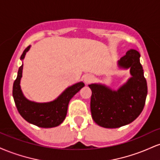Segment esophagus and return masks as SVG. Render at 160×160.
<instances>
[{
    "label": "esophagus",
    "instance_id": "obj_1",
    "mask_svg": "<svg viewBox=\"0 0 160 160\" xmlns=\"http://www.w3.org/2000/svg\"><path fill=\"white\" fill-rule=\"evenodd\" d=\"M93 79H94V77L90 74H86L83 76V80L86 84L90 83V82L93 80Z\"/></svg>",
    "mask_w": 160,
    "mask_h": 160
}]
</instances>
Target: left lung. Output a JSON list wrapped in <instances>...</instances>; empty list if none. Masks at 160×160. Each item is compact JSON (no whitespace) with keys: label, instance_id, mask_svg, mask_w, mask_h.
<instances>
[{"label":"left lung","instance_id":"left-lung-1","mask_svg":"<svg viewBox=\"0 0 160 160\" xmlns=\"http://www.w3.org/2000/svg\"><path fill=\"white\" fill-rule=\"evenodd\" d=\"M140 53L131 49L117 61L120 69H129L131 78L117 90L101 83L89 84L93 120L108 128H120L131 123L141 114L148 95Z\"/></svg>","mask_w":160,"mask_h":160}]
</instances>
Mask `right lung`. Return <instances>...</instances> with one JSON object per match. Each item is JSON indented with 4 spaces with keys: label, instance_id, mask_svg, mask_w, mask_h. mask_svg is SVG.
Masks as SVG:
<instances>
[{
    "label": "right lung",
    "instance_id": "add662e5",
    "mask_svg": "<svg viewBox=\"0 0 160 160\" xmlns=\"http://www.w3.org/2000/svg\"><path fill=\"white\" fill-rule=\"evenodd\" d=\"M28 46L24 50L20 59L23 61ZM23 63L18 71L17 78L12 86V96L20 115L29 123L41 128H52L59 126L67 115L70 100L85 86L83 82H78L68 86L55 100L49 102H35L28 100L21 89L20 82L22 77Z\"/></svg>",
    "mask_w": 160,
    "mask_h": 160
}]
</instances>
